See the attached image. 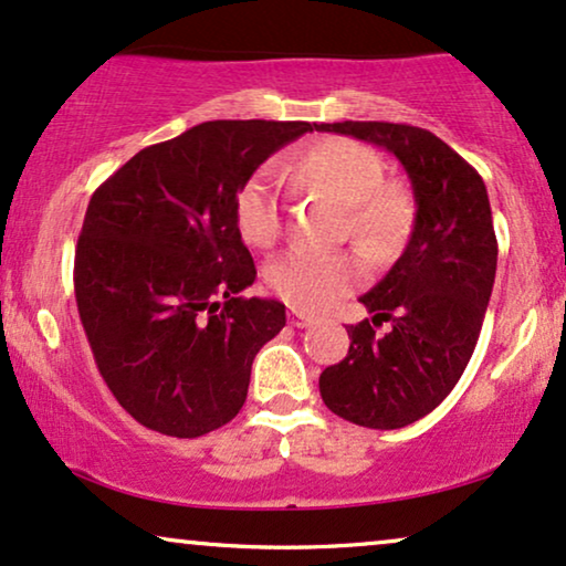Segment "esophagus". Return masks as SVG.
<instances>
[{"instance_id":"obj_1","label":"esophagus","mask_w":566,"mask_h":566,"mask_svg":"<svg viewBox=\"0 0 566 566\" xmlns=\"http://www.w3.org/2000/svg\"><path fill=\"white\" fill-rule=\"evenodd\" d=\"M290 324L295 328H305V326L313 324V318L305 316L303 311H290Z\"/></svg>"}]
</instances>
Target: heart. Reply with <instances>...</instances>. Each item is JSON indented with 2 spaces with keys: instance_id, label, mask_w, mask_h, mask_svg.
<instances>
[{
  "instance_id": "b5f03b06",
  "label": "heart",
  "mask_w": 566,
  "mask_h": 566,
  "mask_svg": "<svg viewBox=\"0 0 566 566\" xmlns=\"http://www.w3.org/2000/svg\"><path fill=\"white\" fill-rule=\"evenodd\" d=\"M297 182L332 198L345 209V230L353 245L370 261L402 242L410 224V198L402 188L384 182V161L374 148L353 138H324L303 148L292 161ZM234 221L240 238L253 248H271L282 234L276 177L259 169L234 196ZM360 279L349 255L295 253L282 255L266 271L269 287L297 311H326Z\"/></svg>"
}]
</instances>
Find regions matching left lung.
Wrapping results in <instances>:
<instances>
[{
	"label": "left lung",
	"mask_w": 566,
	"mask_h": 566,
	"mask_svg": "<svg viewBox=\"0 0 566 566\" xmlns=\"http://www.w3.org/2000/svg\"><path fill=\"white\" fill-rule=\"evenodd\" d=\"M395 154L412 182L405 253L360 297L370 318L349 326L345 360L318 378L328 410L363 428H405L436 410L468 368L496 276V234L483 177L423 127L334 123ZM389 319L384 335L375 326Z\"/></svg>",
	"instance_id": "left-lung-1"
}]
</instances>
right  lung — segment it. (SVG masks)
<instances>
[{"label":"right lung","mask_w":566,"mask_h":566,"mask_svg":"<svg viewBox=\"0 0 566 566\" xmlns=\"http://www.w3.org/2000/svg\"><path fill=\"white\" fill-rule=\"evenodd\" d=\"M311 123L213 119L133 156L85 211L75 300L98 374L156 433L196 439L245 405L253 357L287 324L234 221L240 185Z\"/></svg>","instance_id":"add662e5"}]
</instances>
